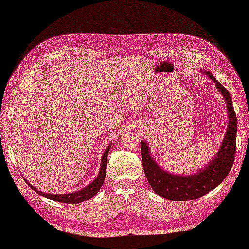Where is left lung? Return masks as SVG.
<instances>
[{
	"mask_svg": "<svg viewBox=\"0 0 249 249\" xmlns=\"http://www.w3.org/2000/svg\"><path fill=\"white\" fill-rule=\"evenodd\" d=\"M205 75L215 82L217 89L226 99L229 118V125L219 151L209 165L192 176H176L158 166L151 157L146 142L143 140L140 142L142 165L147 182L157 195L171 201L196 200L210 193L228 176L234 161L237 120L232 105V98L226 88L216 80L212 73L205 71Z\"/></svg>",
	"mask_w": 249,
	"mask_h": 249,
	"instance_id": "left-lung-1",
	"label": "left lung"
}]
</instances>
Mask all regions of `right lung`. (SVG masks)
<instances>
[{"instance_id":"add662e5","label":"right lung","mask_w":249,"mask_h":249,"mask_svg":"<svg viewBox=\"0 0 249 249\" xmlns=\"http://www.w3.org/2000/svg\"><path fill=\"white\" fill-rule=\"evenodd\" d=\"M109 150H110V145L107 147V149H106L105 153L103 154L102 161H100V165H102V167H100V170H99L97 178H95L91 184H89L87 187H84L81 190H78V192L71 193V194H57V195L47 194V193H43V192H39V190H37L35 187L32 186V185L28 181H26L24 178H23L25 179L26 184H28L32 189L35 190L37 194L43 196V197H45L47 199L56 201V202H63V203H71V204L81 203V202H83V201H87L89 199L93 198L94 196L99 192L100 187L103 186V184L105 182V178H106V166H107V157H108Z\"/></svg>"}]
</instances>
